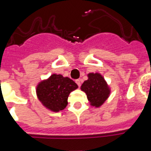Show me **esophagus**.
I'll list each match as a JSON object with an SVG mask.
<instances>
[{
	"mask_svg": "<svg viewBox=\"0 0 151 151\" xmlns=\"http://www.w3.org/2000/svg\"><path fill=\"white\" fill-rule=\"evenodd\" d=\"M75 82H76V83H77V85H78V87H80L81 85V80L78 79V80H76Z\"/></svg>",
	"mask_w": 151,
	"mask_h": 151,
	"instance_id": "1",
	"label": "esophagus"
}]
</instances>
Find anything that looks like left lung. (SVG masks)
Instances as JSON below:
<instances>
[{
	"mask_svg": "<svg viewBox=\"0 0 151 151\" xmlns=\"http://www.w3.org/2000/svg\"><path fill=\"white\" fill-rule=\"evenodd\" d=\"M88 79L81 86L86 94L91 106L100 108L107 101L111 93V88L100 73H88Z\"/></svg>",
	"mask_w": 151,
	"mask_h": 151,
	"instance_id": "8db88e82",
	"label": "left lung"
}]
</instances>
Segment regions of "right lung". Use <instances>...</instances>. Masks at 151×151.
Wrapping results in <instances>:
<instances>
[{"instance_id":"obj_1","label":"right lung","mask_w":151,"mask_h":151,"mask_svg":"<svg viewBox=\"0 0 151 151\" xmlns=\"http://www.w3.org/2000/svg\"><path fill=\"white\" fill-rule=\"evenodd\" d=\"M78 88V85L70 78L53 73L39 82L35 91L42 106L51 111L58 112L67 106L69 95Z\"/></svg>"}]
</instances>
